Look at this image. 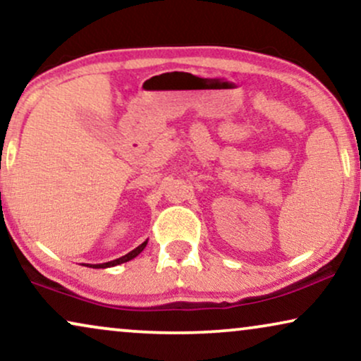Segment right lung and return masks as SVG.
Masks as SVG:
<instances>
[{
    "instance_id": "obj_1",
    "label": "right lung",
    "mask_w": 361,
    "mask_h": 361,
    "mask_svg": "<svg viewBox=\"0 0 361 361\" xmlns=\"http://www.w3.org/2000/svg\"><path fill=\"white\" fill-rule=\"evenodd\" d=\"M146 245H147V240L145 241V243H141L140 246H137V248H135L133 251H130V253H128V255L121 256V258L113 259V261H108V263H102V264H85V266H88V268H95V269H98V268H111V266L123 264V263H126V261H131L133 258H136V256L140 255L141 251L146 248Z\"/></svg>"
}]
</instances>
